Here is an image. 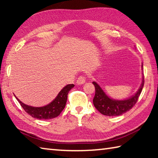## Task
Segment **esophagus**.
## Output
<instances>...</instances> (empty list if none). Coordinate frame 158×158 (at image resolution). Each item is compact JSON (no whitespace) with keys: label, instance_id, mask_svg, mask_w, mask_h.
<instances>
[{"label":"esophagus","instance_id":"obj_1","mask_svg":"<svg viewBox=\"0 0 158 158\" xmlns=\"http://www.w3.org/2000/svg\"><path fill=\"white\" fill-rule=\"evenodd\" d=\"M85 81V78L83 76H80L78 79L77 80V84L78 85H81L84 84Z\"/></svg>","mask_w":158,"mask_h":158}]
</instances>
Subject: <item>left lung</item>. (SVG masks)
Here are the masks:
<instances>
[{"label": "left lung", "instance_id": "8db88e82", "mask_svg": "<svg viewBox=\"0 0 158 158\" xmlns=\"http://www.w3.org/2000/svg\"><path fill=\"white\" fill-rule=\"evenodd\" d=\"M143 70V64L141 65ZM95 88V94L93 98V105L102 114L107 116H118L125 114L133 107L138 100L144 85L143 74L139 88L135 94L124 100H116L106 94L97 82L93 81Z\"/></svg>", "mask_w": 158, "mask_h": 158}]
</instances>
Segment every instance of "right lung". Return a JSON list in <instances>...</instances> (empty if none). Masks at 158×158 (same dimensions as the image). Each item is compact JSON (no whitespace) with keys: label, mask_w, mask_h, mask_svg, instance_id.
<instances>
[{"label":"right lung","mask_w":158,"mask_h":158,"mask_svg":"<svg viewBox=\"0 0 158 158\" xmlns=\"http://www.w3.org/2000/svg\"><path fill=\"white\" fill-rule=\"evenodd\" d=\"M74 86V84H68L65 85L58 93V94L55 98L54 100L51 102L48 105L43 106H40V107L26 105V104L20 101L19 99L16 97L15 95V96L25 111L27 112L32 117L37 119H52L59 116L61 111L65 108L68 93Z\"/></svg>","instance_id":"obj_1"}]
</instances>
